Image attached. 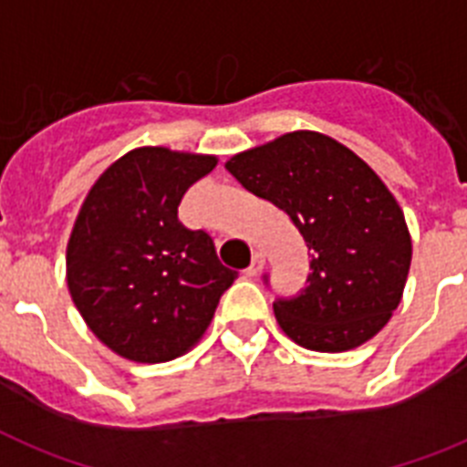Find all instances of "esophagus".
<instances>
[{
    "label": "esophagus",
    "mask_w": 467,
    "mask_h": 467,
    "mask_svg": "<svg viewBox=\"0 0 467 467\" xmlns=\"http://www.w3.org/2000/svg\"><path fill=\"white\" fill-rule=\"evenodd\" d=\"M264 264H265V256L261 252H256V254H254V258H252V265H249V268L244 270V275L246 277H254L258 273V270L264 268Z\"/></svg>",
    "instance_id": "obj_1"
}]
</instances>
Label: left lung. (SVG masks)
<instances>
[{
    "label": "left lung",
    "mask_w": 467,
    "mask_h": 467,
    "mask_svg": "<svg viewBox=\"0 0 467 467\" xmlns=\"http://www.w3.org/2000/svg\"><path fill=\"white\" fill-rule=\"evenodd\" d=\"M225 168L254 197L285 211L311 252L306 287L273 304L285 335L311 351H347L378 335L401 301L410 237L373 168L306 130L242 151Z\"/></svg>",
    "instance_id": "1"
}]
</instances>
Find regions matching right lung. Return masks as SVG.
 Segmentation results:
<instances>
[{"label":"right lung","mask_w":467,"mask_h":467,"mask_svg":"<svg viewBox=\"0 0 467 467\" xmlns=\"http://www.w3.org/2000/svg\"><path fill=\"white\" fill-rule=\"evenodd\" d=\"M213 156L142 147L94 182L66 252L68 289L89 330L137 363H163L202 339L237 273L178 206Z\"/></svg>","instance_id":"right-lung-1"}]
</instances>
